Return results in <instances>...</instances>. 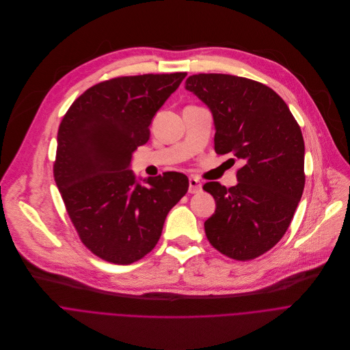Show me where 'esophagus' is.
<instances>
[{
    "label": "esophagus",
    "instance_id": "34e87169",
    "mask_svg": "<svg viewBox=\"0 0 350 350\" xmlns=\"http://www.w3.org/2000/svg\"><path fill=\"white\" fill-rule=\"evenodd\" d=\"M201 187H202V185H201V182L197 178L191 176L189 179V193H193V194L198 193V191H201Z\"/></svg>",
    "mask_w": 350,
    "mask_h": 350
}]
</instances>
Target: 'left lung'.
Listing matches in <instances>:
<instances>
[{
    "label": "left lung",
    "instance_id": "1",
    "mask_svg": "<svg viewBox=\"0 0 350 350\" xmlns=\"http://www.w3.org/2000/svg\"><path fill=\"white\" fill-rule=\"evenodd\" d=\"M186 90L213 111L217 154L232 153L244 163L237 170L236 186H202L217 201L215 214L204 224L205 236L232 259H255L282 240L302 197L301 126L280 96L250 79L193 75Z\"/></svg>",
    "mask_w": 350,
    "mask_h": 350
}]
</instances>
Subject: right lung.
I'll list each match as a JSON object with an SVG mask.
<instances>
[{"label": "right lung", "instance_id": "obj_1", "mask_svg": "<svg viewBox=\"0 0 350 350\" xmlns=\"http://www.w3.org/2000/svg\"><path fill=\"white\" fill-rule=\"evenodd\" d=\"M187 73L125 76L88 88L57 131L53 178L81 243L96 256L129 265L159 243L170 209L186 194L180 172L135 180L133 150Z\"/></svg>", "mask_w": 350, "mask_h": 350}]
</instances>
